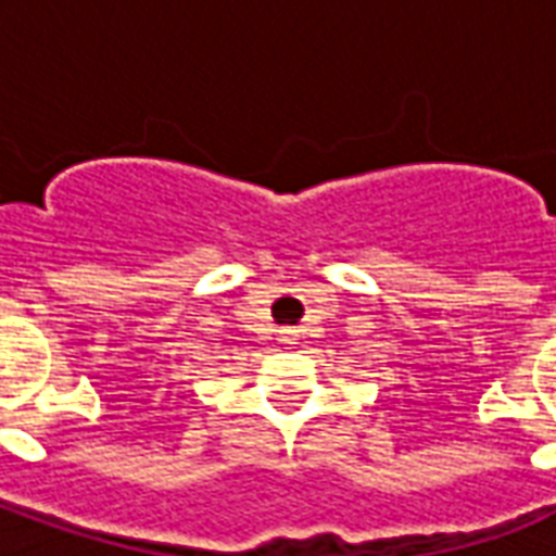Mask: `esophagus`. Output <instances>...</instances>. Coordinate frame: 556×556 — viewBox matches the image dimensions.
<instances>
[{"mask_svg": "<svg viewBox=\"0 0 556 556\" xmlns=\"http://www.w3.org/2000/svg\"><path fill=\"white\" fill-rule=\"evenodd\" d=\"M279 339H282L286 345H298V330H294V327H282V330H279Z\"/></svg>", "mask_w": 556, "mask_h": 556, "instance_id": "esophagus-1", "label": "esophagus"}]
</instances>
